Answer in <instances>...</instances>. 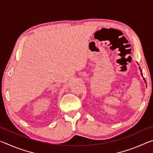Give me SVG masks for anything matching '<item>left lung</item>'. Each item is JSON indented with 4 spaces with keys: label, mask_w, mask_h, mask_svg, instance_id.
Returning a JSON list of instances; mask_svg holds the SVG:
<instances>
[{
    "label": "left lung",
    "mask_w": 153,
    "mask_h": 153,
    "mask_svg": "<svg viewBox=\"0 0 153 153\" xmlns=\"http://www.w3.org/2000/svg\"><path fill=\"white\" fill-rule=\"evenodd\" d=\"M139 69H140V72H141V76H142V70H141V69H140V67H139Z\"/></svg>",
    "instance_id": "8db88e82"
}]
</instances>
